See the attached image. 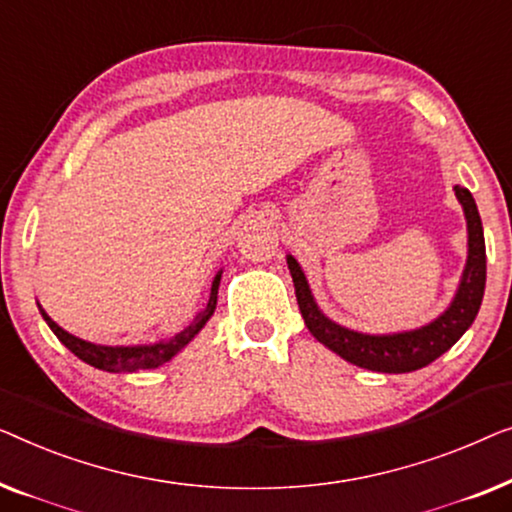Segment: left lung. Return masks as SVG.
Wrapping results in <instances>:
<instances>
[{
    "instance_id": "1",
    "label": "left lung",
    "mask_w": 512,
    "mask_h": 512,
    "mask_svg": "<svg viewBox=\"0 0 512 512\" xmlns=\"http://www.w3.org/2000/svg\"><path fill=\"white\" fill-rule=\"evenodd\" d=\"M455 194L457 199L462 201L466 225H469V259H466V269L462 283H459L455 301H452L450 308L441 315V318L422 329L403 331V334L390 336H369L336 325V322H331L318 311L313 294L308 290L304 271H301L297 259L287 255V266H290L294 280L299 311L304 315L308 331H311L322 345H327V348L334 350L336 355L348 359L350 364L362 366V369L380 373H408L431 364L462 338L464 331L473 325L475 315H478V308L482 304L487 278V257L480 213L471 192L466 190V187L457 185Z\"/></svg>"
}]
</instances>
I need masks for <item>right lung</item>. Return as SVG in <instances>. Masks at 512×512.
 Returning <instances> with one entry per match:
<instances>
[{"label":"right lung","instance_id":"obj_1","mask_svg":"<svg viewBox=\"0 0 512 512\" xmlns=\"http://www.w3.org/2000/svg\"><path fill=\"white\" fill-rule=\"evenodd\" d=\"M218 287H220V273L213 280L211 297H208L206 306L197 313V318L192 320V325L185 327L181 334H176L174 338H169V341H162L155 345H134V348H111V345H95L90 341H83V338H76L74 334H69V331H64L60 325H55V322L50 320L43 311H41V315H43V320L48 322V327L53 329V334L60 338V341L67 345V348L74 352L78 359H83L85 364L95 366V369L111 371V373L157 369V366L169 362V359L174 357L178 350H183L185 345L199 334V329L206 325L208 318H211L215 311V304H218Z\"/></svg>","mask_w":512,"mask_h":512}]
</instances>
